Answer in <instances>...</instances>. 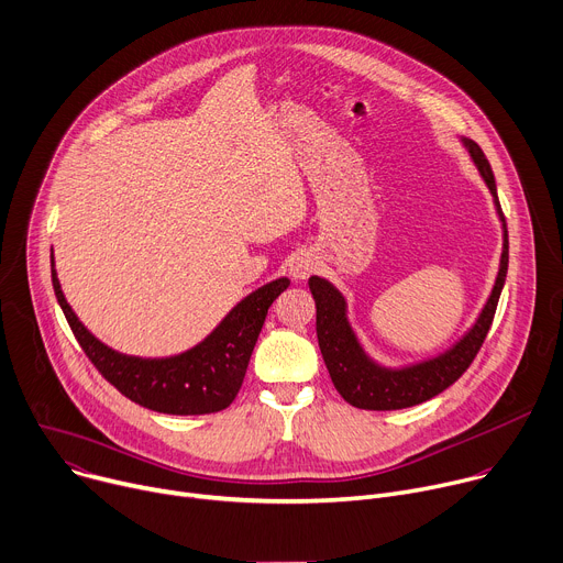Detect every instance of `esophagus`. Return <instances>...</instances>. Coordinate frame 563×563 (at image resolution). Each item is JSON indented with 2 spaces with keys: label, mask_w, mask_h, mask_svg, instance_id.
Returning <instances> with one entry per match:
<instances>
[{
  "label": "esophagus",
  "mask_w": 563,
  "mask_h": 563,
  "mask_svg": "<svg viewBox=\"0 0 563 563\" xmlns=\"http://www.w3.org/2000/svg\"><path fill=\"white\" fill-rule=\"evenodd\" d=\"M314 267H317L314 255L310 251H298L291 255V261H289V276L294 280H305L314 272Z\"/></svg>",
  "instance_id": "34e87169"
}]
</instances>
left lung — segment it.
I'll return each instance as SVG.
<instances>
[{
	"label": "left lung",
	"instance_id": "left-lung-1",
	"mask_svg": "<svg viewBox=\"0 0 563 563\" xmlns=\"http://www.w3.org/2000/svg\"><path fill=\"white\" fill-rule=\"evenodd\" d=\"M460 141L467 147L472 162L476 164L483 181L487 184L494 197L498 220L503 222V251L492 294L483 305L476 323L463 336L438 356H431V360L401 368L382 366L364 350L360 339H356L347 321V302L343 294L321 276L310 278V291L317 302V336L323 362L339 395L356 408H368V411H397V408H408L435 397L470 368L494 321L509 261L507 224L500 211L494 173L485 152L472 139Z\"/></svg>",
	"mask_w": 563,
	"mask_h": 563
}]
</instances>
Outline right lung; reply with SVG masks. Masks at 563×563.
<instances>
[{
  "label": "right lung",
  "instance_id": "add662e5",
  "mask_svg": "<svg viewBox=\"0 0 563 563\" xmlns=\"http://www.w3.org/2000/svg\"><path fill=\"white\" fill-rule=\"evenodd\" d=\"M51 280L67 323L96 371L128 399L168 416L218 413L235 399L267 310L289 285L287 278H276L251 291L195 347L162 360H143L112 350L80 323L63 294L54 255Z\"/></svg>",
  "mask_w": 563,
  "mask_h": 563
}]
</instances>
